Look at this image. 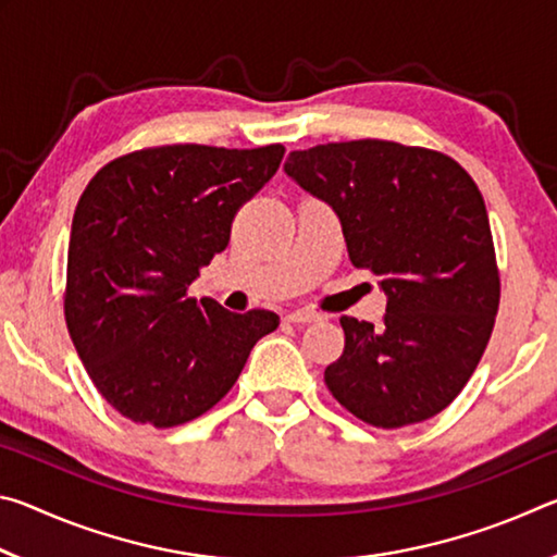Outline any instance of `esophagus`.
<instances>
[{"mask_svg":"<svg viewBox=\"0 0 557 557\" xmlns=\"http://www.w3.org/2000/svg\"><path fill=\"white\" fill-rule=\"evenodd\" d=\"M285 319L292 324H309V322H317L319 314L309 312V309H297V312H289Z\"/></svg>","mask_w":557,"mask_h":557,"instance_id":"34e87169","label":"esophagus"}]
</instances>
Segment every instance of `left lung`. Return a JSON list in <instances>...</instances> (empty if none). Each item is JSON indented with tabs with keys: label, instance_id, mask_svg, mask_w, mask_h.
I'll use <instances>...</instances> for the list:
<instances>
[{
	"label": "left lung",
	"instance_id": "8db88e82",
	"mask_svg": "<svg viewBox=\"0 0 557 557\" xmlns=\"http://www.w3.org/2000/svg\"><path fill=\"white\" fill-rule=\"evenodd\" d=\"M285 172L342 221L354 268L381 277V326L342 317L324 383L358 420L395 430L447 408L492 338L502 277L484 196L455 159L391 139L289 152Z\"/></svg>",
	"mask_w": 557,
	"mask_h": 557
}]
</instances>
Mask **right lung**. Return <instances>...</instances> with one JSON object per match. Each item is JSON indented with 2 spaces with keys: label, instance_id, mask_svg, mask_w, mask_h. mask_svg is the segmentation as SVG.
I'll return each instance as SVG.
<instances>
[{
  "label": "right lung",
  "instance_id": "1",
  "mask_svg": "<svg viewBox=\"0 0 557 557\" xmlns=\"http://www.w3.org/2000/svg\"><path fill=\"white\" fill-rule=\"evenodd\" d=\"M285 154L282 145H162L112 159L73 213L63 314L98 393L137 425L201 418L280 317L235 314L188 285Z\"/></svg>",
  "mask_w": 557,
  "mask_h": 557
}]
</instances>
